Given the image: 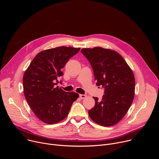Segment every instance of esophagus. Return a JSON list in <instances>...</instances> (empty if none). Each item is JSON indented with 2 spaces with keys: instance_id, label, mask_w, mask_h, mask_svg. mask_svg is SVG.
Wrapping results in <instances>:
<instances>
[{
  "instance_id": "obj_1",
  "label": "esophagus",
  "mask_w": 159,
  "mask_h": 159,
  "mask_svg": "<svg viewBox=\"0 0 159 159\" xmlns=\"http://www.w3.org/2000/svg\"><path fill=\"white\" fill-rule=\"evenodd\" d=\"M86 96H87V95H85V94H80V95H79V97H80V99H82L85 98Z\"/></svg>"
}]
</instances>
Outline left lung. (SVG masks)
Returning a JSON list of instances; mask_svg holds the SVG:
<instances>
[{
  "mask_svg": "<svg viewBox=\"0 0 159 159\" xmlns=\"http://www.w3.org/2000/svg\"><path fill=\"white\" fill-rule=\"evenodd\" d=\"M82 54L91 64L98 86L104 87L101 101L89 111L93 121L103 126L118 123L125 116L134 98L135 80L132 70L116 51L101 47L83 48Z\"/></svg>",
  "mask_w": 159,
  "mask_h": 159,
  "instance_id": "8db88e82",
  "label": "left lung"
}]
</instances>
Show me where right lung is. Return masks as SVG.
I'll return each instance as SVG.
<instances>
[{
	"mask_svg": "<svg viewBox=\"0 0 159 159\" xmlns=\"http://www.w3.org/2000/svg\"><path fill=\"white\" fill-rule=\"evenodd\" d=\"M80 49L60 47L41 51L25 72V98L36 116L44 123L52 125L64 120L79 98L77 93L65 92L55 85L58 77L63 74L61 69Z\"/></svg>",
	"mask_w": 159,
	"mask_h": 159,
	"instance_id": "1",
	"label": "right lung"
}]
</instances>
